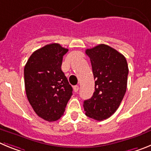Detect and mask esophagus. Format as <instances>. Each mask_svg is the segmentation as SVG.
I'll return each mask as SVG.
<instances>
[{"mask_svg":"<svg viewBox=\"0 0 151 151\" xmlns=\"http://www.w3.org/2000/svg\"><path fill=\"white\" fill-rule=\"evenodd\" d=\"M73 90H74L75 92H77L79 90V86L78 85H75L74 87H73Z\"/></svg>","mask_w":151,"mask_h":151,"instance_id":"esophagus-1","label":"esophagus"}]
</instances>
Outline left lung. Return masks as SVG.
<instances>
[{
	"label": "left lung",
	"mask_w": 151,
	"mask_h": 151,
	"mask_svg": "<svg viewBox=\"0 0 151 151\" xmlns=\"http://www.w3.org/2000/svg\"><path fill=\"white\" fill-rule=\"evenodd\" d=\"M95 81V91L84 101L85 115L101 121L111 116L122 102L127 88L129 67L125 57L111 47L97 45L87 49Z\"/></svg>",
	"instance_id": "left-lung-1"
}]
</instances>
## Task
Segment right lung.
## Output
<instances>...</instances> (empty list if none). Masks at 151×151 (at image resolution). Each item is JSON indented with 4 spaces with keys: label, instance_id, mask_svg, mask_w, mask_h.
Here are the masks:
<instances>
[{
    "label": "right lung",
    "instance_id": "1",
    "mask_svg": "<svg viewBox=\"0 0 151 151\" xmlns=\"http://www.w3.org/2000/svg\"><path fill=\"white\" fill-rule=\"evenodd\" d=\"M68 51L57 43L35 50L24 68L27 98L39 117L54 122L63 116L73 88L61 69L63 57Z\"/></svg>",
    "mask_w": 151,
    "mask_h": 151
}]
</instances>
